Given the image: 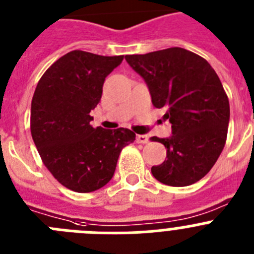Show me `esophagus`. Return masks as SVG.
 <instances>
[{
    "instance_id": "34e87169",
    "label": "esophagus",
    "mask_w": 254,
    "mask_h": 254,
    "mask_svg": "<svg viewBox=\"0 0 254 254\" xmlns=\"http://www.w3.org/2000/svg\"><path fill=\"white\" fill-rule=\"evenodd\" d=\"M136 141H137L138 143H147L149 142V136H147V134H137Z\"/></svg>"
}]
</instances>
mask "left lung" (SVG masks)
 <instances>
[{
    "label": "left lung",
    "mask_w": 254,
    "mask_h": 254,
    "mask_svg": "<svg viewBox=\"0 0 254 254\" xmlns=\"http://www.w3.org/2000/svg\"><path fill=\"white\" fill-rule=\"evenodd\" d=\"M145 80L155 108H167L172 136L151 137L167 149V159L151 168L163 185L185 187L207 174L225 146L230 107L219 76L205 58L173 47L126 56Z\"/></svg>",
    "instance_id": "8db88e82"
}]
</instances>
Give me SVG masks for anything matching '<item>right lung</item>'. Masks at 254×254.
I'll return each mask as SVG.
<instances>
[{"label": "right lung", "instance_id": "right-lung-1", "mask_svg": "<svg viewBox=\"0 0 254 254\" xmlns=\"http://www.w3.org/2000/svg\"><path fill=\"white\" fill-rule=\"evenodd\" d=\"M123 56L84 51L62 56L47 69L31 100L30 131L40 158L61 185L80 193L111 181L122 149L136 138L128 128H94L90 112Z\"/></svg>", "mask_w": 254, "mask_h": 254}]
</instances>
